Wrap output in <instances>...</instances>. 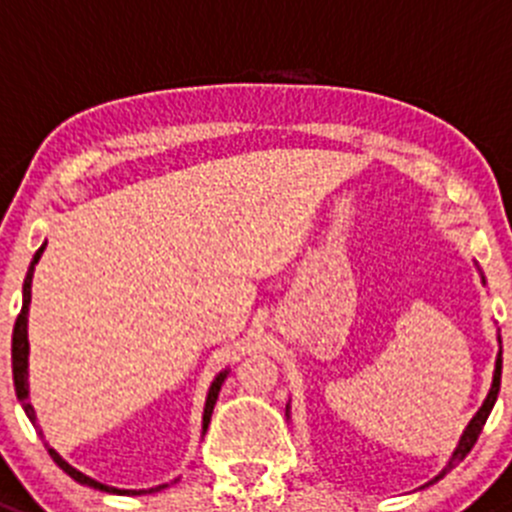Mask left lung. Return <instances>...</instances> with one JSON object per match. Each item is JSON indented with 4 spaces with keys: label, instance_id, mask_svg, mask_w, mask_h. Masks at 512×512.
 Here are the masks:
<instances>
[{
    "label": "left lung",
    "instance_id": "8db88e82",
    "mask_svg": "<svg viewBox=\"0 0 512 512\" xmlns=\"http://www.w3.org/2000/svg\"><path fill=\"white\" fill-rule=\"evenodd\" d=\"M478 272H480V282H483V285H485V275H483V270H480V267H478ZM500 370H503V340H500V332H498V357H495L493 382H490V390H488V395H485V400H483V405H480V408H478V413H475L473 418H470V423L465 425L463 435H460L458 445H455V448H453V453H450L448 463H445V465H443V470H440V473L435 475L433 480H428V483H425L423 488H428V485L438 483L440 478H445V475H448L450 470L455 468V465H458V463H463V458H465V455H468L470 450H473L475 440H478L480 430H483L485 420H488L490 410H493L495 400H498V393H500ZM423 488H420V490H423Z\"/></svg>",
    "mask_w": 512,
    "mask_h": 512
}]
</instances>
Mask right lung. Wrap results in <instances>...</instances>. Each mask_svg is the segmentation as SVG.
<instances>
[{"label":"right lung","mask_w":512,"mask_h":512,"mask_svg":"<svg viewBox=\"0 0 512 512\" xmlns=\"http://www.w3.org/2000/svg\"><path fill=\"white\" fill-rule=\"evenodd\" d=\"M44 247H47V242H42V247H39L37 252H34L32 262H29V270H27V277H24V285H22V312H19L17 322H14V332H12V375H14V390H17V398L19 403H22L24 413H27V418L32 420L34 428L39 430V435L44 438L42 428L37 425V413H34V408L29 405V340H27V317H29V302H32V277H34V265L39 262V257H42ZM227 367L222 372H217L215 380L210 382V390H207V398H205V410H202V435L207 433V425H210V418H212V410H215V403H217V395H220V388L222 382H225L227 377ZM49 455H52L54 463L59 465V468L64 470V473L69 475L72 480H77L79 485H87V488H94V490H104V493H117V495H147V493H157V490L167 488L170 483H162V485H155V488H147V490H119V488H112V485H104L99 483V480L89 478V475H84L82 470H77L74 465H69L67 460L62 458V455L57 453L54 448H49ZM172 483H177V478L172 480Z\"/></svg>","instance_id":"1"}]
</instances>
